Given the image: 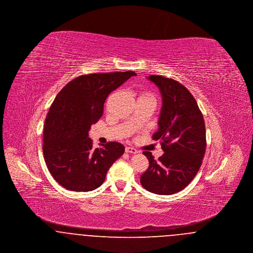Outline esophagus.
<instances>
[{
  "mask_svg": "<svg viewBox=\"0 0 253 253\" xmlns=\"http://www.w3.org/2000/svg\"><path fill=\"white\" fill-rule=\"evenodd\" d=\"M125 152L126 153H129V154H137L138 151L132 147H126L125 148Z\"/></svg>",
  "mask_w": 253,
  "mask_h": 253,
  "instance_id": "1",
  "label": "esophagus"
}]
</instances>
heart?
Here are the masks:
<instances>
[{"label":"heart","mask_w":253,"mask_h":253,"mask_svg":"<svg viewBox=\"0 0 253 253\" xmlns=\"http://www.w3.org/2000/svg\"><path fill=\"white\" fill-rule=\"evenodd\" d=\"M142 99H144V100H151V101L155 102V96L151 92H149L147 90H140L138 92L137 100H142Z\"/></svg>","instance_id":"b5f03b06"}]
</instances>
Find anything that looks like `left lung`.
Segmentation results:
<instances>
[{
    "label": "left lung",
    "instance_id": "left-lung-1",
    "mask_svg": "<svg viewBox=\"0 0 253 253\" xmlns=\"http://www.w3.org/2000/svg\"><path fill=\"white\" fill-rule=\"evenodd\" d=\"M148 79L159 88L163 100L153 139L160 140L164 154L157 160L152 153L143 152L149 167L140 183L151 193L169 195L186 188L202 165L207 146L204 118L184 85L157 75Z\"/></svg>",
    "mask_w": 253,
    "mask_h": 253
}]
</instances>
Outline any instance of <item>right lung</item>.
Listing matches in <instances>:
<instances>
[{
	"instance_id": "right-lung-1",
	"label": "right lung",
	"mask_w": 253,
	"mask_h": 253,
	"mask_svg": "<svg viewBox=\"0 0 253 253\" xmlns=\"http://www.w3.org/2000/svg\"><path fill=\"white\" fill-rule=\"evenodd\" d=\"M133 71L92 73L74 79L55 97L43 126V157L50 173L73 192L93 191L105 180L124 146L108 142L93 148L88 137L91 125L103 114L109 94L124 84Z\"/></svg>"
}]
</instances>
